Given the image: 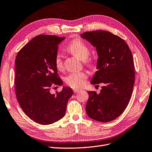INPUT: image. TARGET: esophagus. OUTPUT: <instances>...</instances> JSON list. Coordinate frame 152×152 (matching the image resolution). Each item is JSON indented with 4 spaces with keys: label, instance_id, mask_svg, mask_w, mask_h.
Here are the masks:
<instances>
[{
    "label": "esophagus",
    "instance_id": "obj_1",
    "mask_svg": "<svg viewBox=\"0 0 152 152\" xmlns=\"http://www.w3.org/2000/svg\"><path fill=\"white\" fill-rule=\"evenodd\" d=\"M80 91V90H79V89H74V93L79 92Z\"/></svg>",
    "mask_w": 152,
    "mask_h": 152
}]
</instances>
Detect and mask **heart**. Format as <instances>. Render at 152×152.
<instances>
[{"label":"heart","instance_id":"heart-1","mask_svg":"<svg viewBox=\"0 0 152 152\" xmlns=\"http://www.w3.org/2000/svg\"><path fill=\"white\" fill-rule=\"evenodd\" d=\"M67 50L77 58L82 61L86 60L90 56L91 51L88 46L80 39H75L68 45ZM55 66L58 70L64 69V62L61 55L58 54L55 57ZM88 64H91V61L87 62ZM87 75L84 72L72 73L65 78V82L70 87L78 88L84 86Z\"/></svg>","mask_w":152,"mask_h":152}]
</instances>
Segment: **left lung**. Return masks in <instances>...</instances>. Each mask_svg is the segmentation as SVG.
<instances>
[{
    "mask_svg": "<svg viewBox=\"0 0 152 152\" xmlns=\"http://www.w3.org/2000/svg\"><path fill=\"white\" fill-rule=\"evenodd\" d=\"M96 48L98 55L92 84L103 83L99 94L87 91L86 113L91 118L107 123L119 117L130 101L134 83L133 58L129 46L119 36L106 31L80 34Z\"/></svg>",
    "mask_w": 152,
    "mask_h": 152,
    "instance_id": "left-lung-1",
    "label": "left lung"
}]
</instances>
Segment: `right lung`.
Wrapping results in <instances>:
<instances>
[{"label": "right lung", "instance_id": "right-lung-1", "mask_svg": "<svg viewBox=\"0 0 152 152\" xmlns=\"http://www.w3.org/2000/svg\"><path fill=\"white\" fill-rule=\"evenodd\" d=\"M53 35L40 34L20 49L15 58V89L24 113L40 124H53L65 116L68 101L73 95L64 87L56 95L50 92L61 86L55 66L58 45L64 40Z\"/></svg>", "mask_w": 152, "mask_h": 152}]
</instances>
